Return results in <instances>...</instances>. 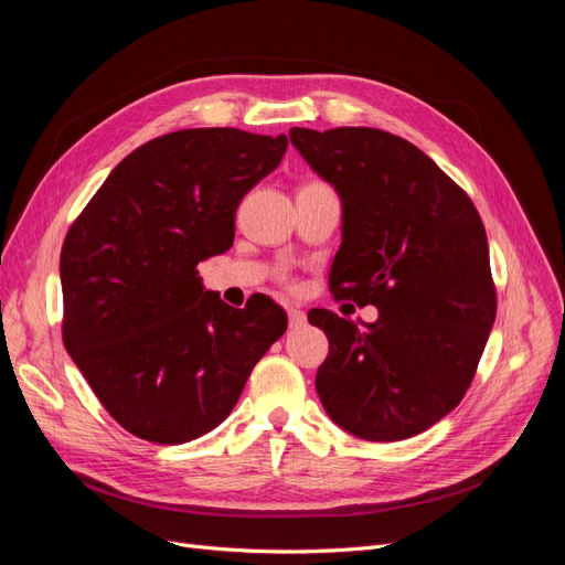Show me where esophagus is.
Listing matches in <instances>:
<instances>
[{
    "instance_id": "obj_1",
    "label": "esophagus",
    "mask_w": 565,
    "mask_h": 565,
    "mask_svg": "<svg viewBox=\"0 0 565 565\" xmlns=\"http://www.w3.org/2000/svg\"><path fill=\"white\" fill-rule=\"evenodd\" d=\"M287 318H289V328L292 330H299L306 324V316L299 309H287Z\"/></svg>"
}]
</instances>
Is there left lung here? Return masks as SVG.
Wrapping results in <instances>:
<instances>
[{
  "label": "left lung",
  "mask_w": 565,
  "mask_h": 565,
  "mask_svg": "<svg viewBox=\"0 0 565 565\" xmlns=\"http://www.w3.org/2000/svg\"><path fill=\"white\" fill-rule=\"evenodd\" d=\"M289 141L341 200L330 289L380 309L367 330L324 309L309 313L330 341L316 374L320 403L358 438H413L465 398L498 313L483 221L401 136L292 127Z\"/></svg>",
  "instance_id": "1"
}]
</instances>
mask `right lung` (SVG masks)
Here are the masks:
<instances>
[{
	"mask_svg": "<svg viewBox=\"0 0 565 565\" xmlns=\"http://www.w3.org/2000/svg\"><path fill=\"white\" fill-rule=\"evenodd\" d=\"M287 136L231 127L158 136L119 162L65 235L63 344L110 417L160 446L224 422L287 330L268 297L233 309L198 264L231 249L241 200Z\"/></svg>",
	"mask_w": 565,
	"mask_h": 565,
	"instance_id": "right-lung-1",
	"label": "right lung"
}]
</instances>
